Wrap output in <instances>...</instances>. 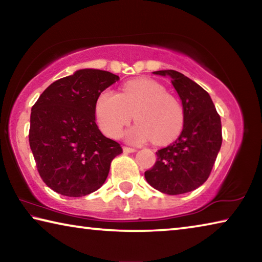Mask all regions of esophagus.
I'll list each match as a JSON object with an SVG mask.
<instances>
[{
    "label": "esophagus",
    "instance_id": "34e87169",
    "mask_svg": "<svg viewBox=\"0 0 262 262\" xmlns=\"http://www.w3.org/2000/svg\"><path fill=\"white\" fill-rule=\"evenodd\" d=\"M122 150H123V152H126V154H130V152H136L137 151L135 148H128V147H123Z\"/></svg>",
    "mask_w": 262,
    "mask_h": 262
}]
</instances>
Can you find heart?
Returning <instances> with one entry per match:
<instances>
[{
	"label": "heart",
	"instance_id": "b5f03b06",
	"mask_svg": "<svg viewBox=\"0 0 262 262\" xmlns=\"http://www.w3.org/2000/svg\"><path fill=\"white\" fill-rule=\"evenodd\" d=\"M95 115L100 129L110 137L120 135L134 117L137 122L125 133L133 144L151 139L157 144L168 143L179 134L184 121L178 100L149 78L126 82L119 95L110 90L101 92L97 97Z\"/></svg>",
	"mask_w": 262,
	"mask_h": 262
}]
</instances>
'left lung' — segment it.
<instances>
[{"mask_svg": "<svg viewBox=\"0 0 262 262\" xmlns=\"http://www.w3.org/2000/svg\"><path fill=\"white\" fill-rule=\"evenodd\" d=\"M170 77L181 100L184 127L173 143L158 150L152 168L144 172L155 189L168 195L192 192L205 183L222 145L221 118L210 96L198 83L176 70H158Z\"/></svg>", "mask_w": 262, "mask_h": 262, "instance_id": "obj_1", "label": "left lung"}]
</instances>
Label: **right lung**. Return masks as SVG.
Segmentation results:
<instances>
[{
  "instance_id": "add662e5",
  "label": "right lung",
  "mask_w": 262,
  "mask_h": 262,
  "mask_svg": "<svg viewBox=\"0 0 262 262\" xmlns=\"http://www.w3.org/2000/svg\"><path fill=\"white\" fill-rule=\"evenodd\" d=\"M119 76L79 69L52 83L31 110L29 142L39 174L66 196H84L100 188L111 162L122 148L101 134L95 104Z\"/></svg>"
}]
</instances>
